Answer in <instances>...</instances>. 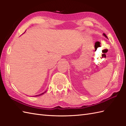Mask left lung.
<instances>
[{"instance_id": "1", "label": "left lung", "mask_w": 126, "mask_h": 126, "mask_svg": "<svg viewBox=\"0 0 126 126\" xmlns=\"http://www.w3.org/2000/svg\"><path fill=\"white\" fill-rule=\"evenodd\" d=\"M103 35H104V36H105L106 37H107V36L106 35V34H104V33H103Z\"/></svg>"}]
</instances>
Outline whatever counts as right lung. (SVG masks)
<instances>
[{"instance_id":"right-lung-1","label":"right lung","mask_w":126,"mask_h":126,"mask_svg":"<svg viewBox=\"0 0 126 126\" xmlns=\"http://www.w3.org/2000/svg\"><path fill=\"white\" fill-rule=\"evenodd\" d=\"M46 92H47V91H45V92H44V93H43L41 94H39V95H36V96H41V95H43V94H44L45 93H46Z\"/></svg>"}]
</instances>
